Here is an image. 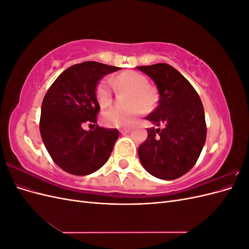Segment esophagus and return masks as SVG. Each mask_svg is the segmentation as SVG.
I'll return each mask as SVG.
<instances>
[{
	"label": "esophagus",
	"mask_w": 249,
	"mask_h": 249,
	"mask_svg": "<svg viewBox=\"0 0 249 249\" xmlns=\"http://www.w3.org/2000/svg\"><path fill=\"white\" fill-rule=\"evenodd\" d=\"M119 132L122 134H127L131 132V127H123V129H120Z\"/></svg>",
	"instance_id": "34e87169"
}]
</instances>
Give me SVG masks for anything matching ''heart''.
<instances>
[{
	"label": "heart",
	"mask_w": 249,
	"mask_h": 249,
	"mask_svg": "<svg viewBox=\"0 0 249 249\" xmlns=\"http://www.w3.org/2000/svg\"><path fill=\"white\" fill-rule=\"evenodd\" d=\"M111 83L118 91H129L126 95L125 107H113L103 113V123L108 126L125 127L133 124L137 116L143 112L154 109L159 101L158 90L148 85V80L143 74L126 71L119 73L111 82L103 79L95 88V97L101 108L110 106L113 101Z\"/></svg>",
	"instance_id": "obj_1"
}]
</instances>
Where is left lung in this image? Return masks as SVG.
<instances>
[{"instance_id": "8db88e82", "label": "left lung", "mask_w": 249, "mask_h": 249, "mask_svg": "<svg viewBox=\"0 0 249 249\" xmlns=\"http://www.w3.org/2000/svg\"><path fill=\"white\" fill-rule=\"evenodd\" d=\"M157 85L159 105L146 117L162 129H147L138 147L142 166L165 180L184 176L196 163L205 145V110L196 90L182 73L166 63L138 66Z\"/></svg>"}]
</instances>
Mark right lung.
Wrapping results in <instances>:
<instances>
[{"mask_svg":"<svg viewBox=\"0 0 249 249\" xmlns=\"http://www.w3.org/2000/svg\"><path fill=\"white\" fill-rule=\"evenodd\" d=\"M120 67L95 61L74 64L65 70L44 95L39 123L40 135L58 166L74 176H88L106 163L119 134L116 129L96 125L100 105L95 88L104 76Z\"/></svg>","mask_w":249,"mask_h":249,"instance_id":"right-lung-1","label":"right lung"}]
</instances>
